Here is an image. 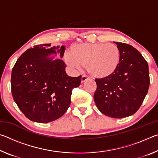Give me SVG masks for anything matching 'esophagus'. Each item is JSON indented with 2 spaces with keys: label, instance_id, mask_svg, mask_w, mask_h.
<instances>
[{
  "label": "esophagus",
  "instance_id": "1",
  "mask_svg": "<svg viewBox=\"0 0 158 158\" xmlns=\"http://www.w3.org/2000/svg\"><path fill=\"white\" fill-rule=\"evenodd\" d=\"M89 79V77L87 76V75H83L81 77V81L82 82H85L86 80H88Z\"/></svg>",
  "mask_w": 158,
  "mask_h": 158
}]
</instances>
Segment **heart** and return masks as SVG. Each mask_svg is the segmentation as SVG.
I'll return each instance as SVG.
<instances>
[{
	"mask_svg": "<svg viewBox=\"0 0 158 158\" xmlns=\"http://www.w3.org/2000/svg\"><path fill=\"white\" fill-rule=\"evenodd\" d=\"M72 68L81 70L87 65L89 73L95 77H106L116 70L120 62V52L116 45L108 43H84L74 47L65 56Z\"/></svg>",
	"mask_w": 158,
	"mask_h": 158,
	"instance_id": "b5f03b06",
	"label": "heart"
}]
</instances>
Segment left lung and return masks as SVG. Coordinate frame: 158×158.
<instances>
[{
    "label": "left lung",
    "mask_w": 158,
    "mask_h": 158,
    "mask_svg": "<svg viewBox=\"0 0 158 158\" xmlns=\"http://www.w3.org/2000/svg\"><path fill=\"white\" fill-rule=\"evenodd\" d=\"M120 52V62L113 73L96 79L94 100L103 114L121 118L135 114L148 93V65L137 49L114 42Z\"/></svg>",
    "instance_id": "left-lung-1"
}]
</instances>
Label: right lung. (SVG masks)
<instances>
[{
  "instance_id": "1",
  "label": "right lung",
  "mask_w": 158,
  "mask_h": 158,
  "mask_svg": "<svg viewBox=\"0 0 158 158\" xmlns=\"http://www.w3.org/2000/svg\"><path fill=\"white\" fill-rule=\"evenodd\" d=\"M65 47L37 44L26 50L12 71L11 89L18 107L29 120L47 123L59 118L71 103L73 89L79 86L81 76L66 74L63 58Z\"/></svg>"
}]
</instances>
